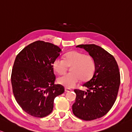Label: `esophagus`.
I'll return each mask as SVG.
<instances>
[{"instance_id": "34e87169", "label": "esophagus", "mask_w": 132, "mask_h": 132, "mask_svg": "<svg viewBox=\"0 0 132 132\" xmlns=\"http://www.w3.org/2000/svg\"><path fill=\"white\" fill-rule=\"evenodd\" d=\"M70 91H71V89H70V88H65V92H70Z\"/></svg>"}]
</instances>
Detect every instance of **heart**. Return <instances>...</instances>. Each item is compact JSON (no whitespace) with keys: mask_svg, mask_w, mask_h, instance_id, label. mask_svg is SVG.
<instances>
[{"mask_svg":"<svg viewBox=\"0 0 132 132\" xmlns=\"http://www.w3.org/2000/svg\"><path fill=\"white\" fill-rule=\"evenodd\" d=\"M64 60L57 58L52 63V68L58 74H63L71 67L70 73L60 77L57 81L68 88L75 87L80 81L88 80L96 70V63L92 56L82 52L74 51L65 55Z\"/></svg>","mask_w":132,"mask_h":132,"instance_id":"obj_1","label":"heart"}]
</instances>
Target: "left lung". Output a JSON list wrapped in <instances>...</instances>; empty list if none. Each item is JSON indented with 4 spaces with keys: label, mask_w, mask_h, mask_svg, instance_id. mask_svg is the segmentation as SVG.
Masks as SVG:
<instances>
[{
    "label": "left lung",
    "mask_w": 132,
    "mask_h": 132,
    "mask_svg": "<svg viewBox=\"0 0 132 132\" xmlns=\"http://www.w3.org/2000/svg\"><path fill=\"white\" fill-rule=\"evenodd\" d=\"M92 56L96 63V70L90 80L84 83L85 91L74 90L76 102L72 112L78 118L90 121L106 115L116 100L120 84L119 66L112 55L94 44L79 45Z\"/></svg>",
    "instance_id": "obj_1"
}]
</instances>
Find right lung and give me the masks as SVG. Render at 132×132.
Wrapping results in <instances>:
<instances>
[{
  "mask_svg": "<svg viewBox=\"0 0 132 132\" xmlns=\"http://www.w3.org/2000/svg\"><path fill=\"white\" fill-rule=\"evenodd\" d=\"M61 51L43 40L30 44L17 55L11 74L12 90L18 104L28 114L44 117L52 112L56 96L64 87L55 84L54 61Z\"/></svg>",
  "mask_w": 132,
  "mask_h": 132,
  "instance_id": "add662e5",
  "label": "right lung"
}]
</instances>
